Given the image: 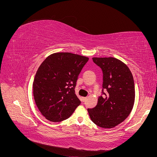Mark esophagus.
Here are the masks:
<instances>
[{"instance_id": "1", "label": "esophagus", "mask_w": 157, "mask_h": 157, "mask_svg": "<svg viewBox=\"0 0 157 157\" xmlns=\"http://www.w3.org/2000/svg\"><path fill=\"white\" fill-rule=\"evenodd\" d=\"M86 97H83V98H82V101H83V102H84L86 100Z\"/></svg>"}]
</instances>
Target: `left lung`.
Wrapping results in <instances>:
<instances>
[{"instance_id": "obj_1", "label": "left lung", "mask_w": 157, "mask_h": 157, "mask_svg": "<svg viewBox=\"0 0 157 157\" xmlns=\"http://www.w3.org/2000/svg\"><path fill=\"white\" fill-rule=\"evenodd\" d=\"M94 62L103 71V88L105 96L98 98L97 105L88 109L92 121L103 128H112L129 116L135 101V86L128 66L115 58H93Z\"/></svg>"}]
</instances>
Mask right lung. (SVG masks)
<instances>
[{
    "label": "right lung",
    "mask_w": 157,
    "mask_h": 157,
    "mask_svg": "<svg viewBox=\"0 0 157 157\" xmlns=\"http://www.w3.org/2000/svg\"><path fill=\"white\" fill-rule=\"evenodd\" d=\"M88 59L69 52H57L48 56L39 66L33 84V96L46 119L63 121L80 105L75 87Z\"/></svg>",
    "instance_id": "obj_1"
}]
</instances>
